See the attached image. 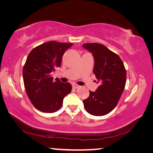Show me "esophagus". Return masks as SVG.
<instances>
[{
	"instance_id": "1",
	"label": "esophagus",
	"mask_w": 153,
	"mask_h": 153,
	"mask_svg": "<svg viewBox=\"0 0 153 153\" xmlns=\"http://www.w3.org/2000/svg\"><path fill=\"white\" fill-rule=\"evenodd\" d=\"M72 86H73L74 88H76V89H77V88H79L80 87V86H79V85L76 84H74L72 85Z\"/></svg>"
}]
</instances>
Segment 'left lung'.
I'll list each match as a JSON object with an SVG mask.
<instances>
[{"instance_id":"8db88e82","label":"left lung","mask_w":153,"mask_h":153,"mask_svg":"<svg viewBox=\"0 0 153 153\" xmlns=\"http://www.w3.org/2000/svg\"><path fill=\"white\" fill-rule=\"evenodd\" d=\"M82 46L92 54L93 73L100 84L96 91H90L89 97L84 100V107L92 115H107L116 107L125 88V67L117 54L101 44L86 43Z\"/></svg>"}]
</instances>
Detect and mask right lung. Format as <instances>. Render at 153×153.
I'll return each instance as SVG.
<instances>
[{
	"mask_svg": "<svg viewBox=\"0 0 153 153\" xmlns=\"http://www.w3.org/2000/svg\"><path fill=\"white\" fill-rule=\"evenodd\" d=\"M71 43L50 41L36 46L28 55L23 68L27 94L32 105L42 112L53 113L61 107L63 98L71 91L69 83L53 80L52 73L61 66L62 56Z\"/></svg>",
	"mask_w": 153,
	"mask_h": 153,
	"instance_id": "1",
	"label": "right lung"
}]
</instances>
